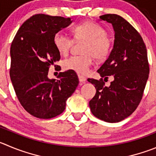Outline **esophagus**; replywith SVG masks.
<instances>
[{
  "mask_svg": "<svg viewBox=\"0 0 156 156\" xmlns=\"http://www.w3.org/2000/svg\"><path fill=\"white\" fill-rule=\"evenodd\" d=\"M78 79H79V81L81 83H85L87 80L85 77H84L83 75H78Z\"/></svg>",
  "mask_w": 156,
  "mask_h": 156,
  "instance_id": "esophagus-1",
  "label": "esophagus"
}]
</instances>
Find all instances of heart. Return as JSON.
Listing matches in <instances>:
<instances>
[{
    "label": "heart",
    "instance_id": "heart-1",
    "mask_svg": "<svg viewBox=\"0 0 156 156\" xmlns=\"http://www.w3.org/2000/svg\"><path fill=\"white\" fill-rule=\"evenodd\" d=\"M72 33L75 40L85 41L81 50L84 55H72L65 59L62 65L65 70L85 75L92 65L94 58L101 61L108 56L112 49V41L107 36L105 29L91 21L74 27ZM53 43L57 51L61 55H65L73 44V40L63 31H58L53 37Z\"/></svg>",
    "mask_w": 156,
    "mask_h": 156
}]
</instances>
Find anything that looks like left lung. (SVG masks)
Wrapping results in <instances>:
<instances>
[{"instance_id": "left-lung-1", "label": "left lung", "mask_w": 156, "mask_h": 156, "mask_svg": "<svg viewBox=\"0 0 156 156\" xmlns=\"http://www.w3.org/2000/svg\"><path fill=\"white\" fill-rule=\"evenodd\" d=\"M100 19L111 23L115 30L113 49L98 72L101 78L113 75L110 86L102 78H88L96 94L89 101L91 113L107 122H119L135 112L143 96L149 74V65L144 41L126 19L108 14Z\"/></svg>"}]
</instances>
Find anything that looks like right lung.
<instances>
[{"instance_id":"obj_1","label":"right lung","mask_w":156,"mask_h":156,"mask_svg":"<svg viewBox=\"0 0 156 156\" xmlns=\"http://www.w3.org/2000/svg\"><path fill=\"white\" fill-rule=\"evenodd\" d=\"M71 22L70 17L35 14L24 21L11 44L10 77L16 95L26 111L38 119L62 114L78 85L73 71L60 72L58 80L48 77L51 65L61 58L54 35Z\"/></svg>"}]
</instances>
